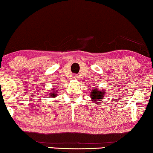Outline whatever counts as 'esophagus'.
<instances>
[{"label":"esophagus","mask_w":153,"mask_h":153,"mask_svg":"<svg viewBox=\"0 0 153 153\" xmlns=\"http://www.w3.org/2000/svg\"><path fill=\"white\" fill-rule=\"evenodd\" d=\"M74 79H78V76H76V75H75V76H74Z\"/></svg>","instance_id":"esophagus-1"}]
</instances>
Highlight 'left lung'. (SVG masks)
Masks as SVG:
<instances>
[{
  "label": "left lung",
  "mask_w": 153,
  "mask_h": 153,
  "mask_svg": "<svg viewBox=\"0 0 153 153\" xmlns=\"http://www.w3.org/2000/svg\"><path fill=\"white\" fill-rule=\"evenodd\" d=\"M105 90H100L98 88H94L91 91L90 94V97L91 100H94V102H98V101L102 100V98H104L105 95ZM96 104H98L97 102H96Z\"/></svg>",
  "instance_id": "8db88e82"
}]
</instances>
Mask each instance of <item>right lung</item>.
Here are the masks:
<instances>
[{"instance_id": "add662e5", "label": "right lung", "mask_w": 153, "mask_h": 153, "mask_svg": "<svg viewBox=\"0 0 153 153\" xmlns=\"http://www.w3.org/2000/svg\"><path fill=\"white\" fill-rule=\"evenodd\" d=\"M57 89H55V90H54V91H51V92L49 94V95H50L51 97H52V98H55L56 96H57Z\"/></svg>"}]
</instances>
